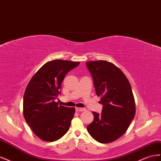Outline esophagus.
I'll return each mask as SVG.
<instances>
[{"instance_id": "1", "label": "esophagus", "mask_w": 161, "mask_h": 161, "mask_svg": "<svg viewBox=\"0 0 161 161\" xmlns=\"http://www.w3.org/2000/svg\"><path fill=\"white\" fill-rule=\"evenodd\" d=\"M75 111L77 112H83L86 111V108H79V107H76L75 108Z\"/></svg>"}]
</instances>
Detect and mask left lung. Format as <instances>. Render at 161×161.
Wrapping results in <instances>:
<instances>
[{
	"label": "left lung",
	"instance_id": "left-lung-1",
	"mask_svg": "<svg viewBox=\"0 0 161 161\" xmlns=\"http://www.w3.org/2000/svg\"><path fill=\"white\" fill-rule=\"evenodd\" d=\"M86 65L103 106L101 114L93 112L94 121L87 130L95 140L110 143L127 131L134 118L136 105L131 85L121 70L111 63L89 61Z\"/></svg>",
	"mask_w": 161,
	"mask_h": 161
}]
</instances>
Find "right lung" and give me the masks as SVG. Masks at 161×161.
Here are the masks:
<instances>
[{"mask_svg":"<svg viewBox=\"0 0 161 161\" xmlns=\"http://www.w3.org/2000/svg\"><path fill=\"white\" fill-rule=\"evenodd\" d=\"M79 62L54 60L36 73L27 84L24 96V115L34 134L41 140L54 142L68 131L75 108L58 104L54 100L61 93V83L67 73Z\"/></svg>","mask_w":161,"mask_h":161,"instance_id":"right-lung-1","label":"right lung"}]
</instances>
